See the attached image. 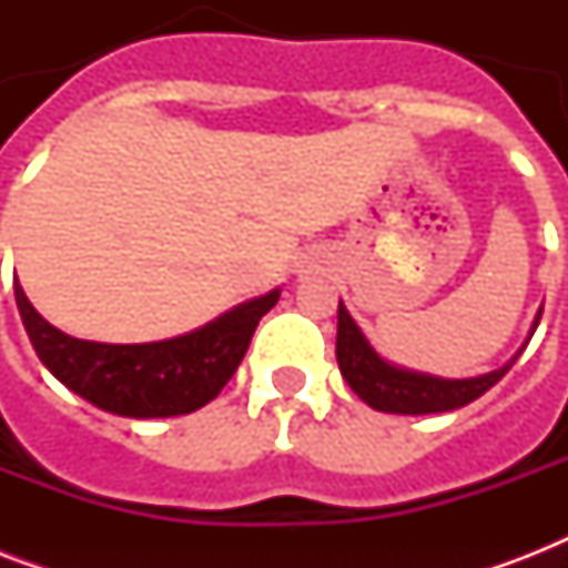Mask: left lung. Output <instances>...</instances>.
<instances>
[{
	"label": "left lung",
	"mask_w": 568,
	"mask_h": 568,
	"mask_svg": "<svg viewBox=\"0 0 568 568\" xmlns=\"http://www.w3.org/2000/svg\"><path fill=\"white\" fill-rule=\"evenodd\" d=\"M542 315V310H539ZM539 315L534 321V329L539 324ZM534 336V333H530ZM521 354V351H519ZM513 356L510 363L498 368V372L480 374V377L468 379H445L433 377V374H418L388 365L374 354V347L365 342L363 329L356 327L354 318L347 315L345 303H338V336H336V359L342 368V377L347 386L354 388L356 395L363 397L365 404L379 409V413H397V415H427V413H448L459 406L471 404L477 397L489 392V388L510 372L513 363L519 359Z\"/></svg>",
	"instance_id": "1"
}]
</instances>
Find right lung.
Returning a JSON list of instances; mask_svg holds the SVG:
<instances>
[{"instance_id": "right-lung-1", "label": "right lung", "mask_w": 568, "mask_h": 568, "mask_svg": "<svg viewBox=\"0 0 568 568\" xmlns=\"http://www.w3.org/2000/svg\"><path fill=\"white\" fill-rule=\"evenodd\" d=\"M13 297L40 363L67 388L105 413L168 418L194 413L217 397L247 354L262 315L280 301V288L241 303L194 333L150 345H102L67 336L40 318L17 280Z\"/></svg>"}]
</instances>
